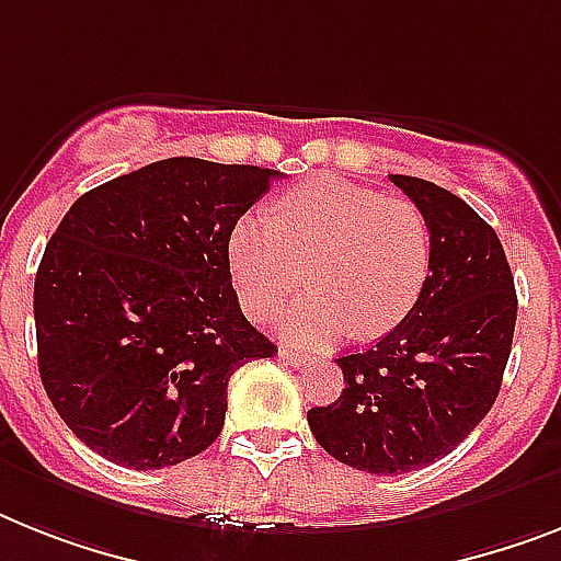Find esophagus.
<instances>
[{"mask_svg":"<svg viewBox=\"0 0 561 561\" xmlns=\"http://www.w3.org/2000/svg\"><path fill=\"white\" fill-rule=\"evenodd\" d=\"M277 358L291 364V367H300V364H307L309 355L300 353V350H291V346H280V350H277Z\"/></svg>","mask_w":561,"mask_h":561,"instance_id":"1","label":"esophagus"}]
</instances>
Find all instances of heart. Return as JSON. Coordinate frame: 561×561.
Segmentation results:
<instances>
[{"instance_id":"heart-1","label":"heart","mask_w":561,"mask_h":561,"mask_svg":"<svg viewBox=\"0 0 561 561\" xmlns=\"http://www.w3.org/2000/svg\"><path fill=\"white\" fill-rule=\"evenodd\" d=\"M427 217L404 197L337 178H312L280 201L277 220L249 211L229 238L234 289L252 318H270L304 286L312 295L280 327L300 344H327L344 330L378 337L419 304L430 277Z\"/></svg>"}]
</instances>
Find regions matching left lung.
<instances>
[{"mask_svg":"<svg viewBox=\"0 0 561 561\" xmlns=\"http://www.w3.org/2000/svg\"><path fill=\"white\" fill-rule=\"evenodd\" d=\"M390 180L427 217V284L396 330L337 358L344 392L307 413L323 450L375 476L433 465L479 427L516 330V286L496 231L430 180Z\"/></svg>","mask_w":561,"mask_h":561,"instance_id":"left-lung-1","label":"left lung"}]
</instances>
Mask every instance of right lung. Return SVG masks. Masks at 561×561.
<instances>
[{
    "mask_svg": "<svg viewBox=\"0 0 561 561\" xmlns=\"http://www.w3.org/2000/svg\"><path fill=\"white\" fill-rule=\"evenodd\" d=\"M280 171L171 157L68 208L34 284L42 387L85 447L131 470L220 436L226 387L277 353L243 318L229 238Z\"/></svg>",
    "mask_w": 561,
    "mask_h": 561,
    "instance_id": "1",
    "label": "right lung"
}]
</instances>
